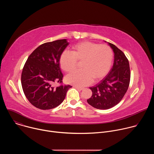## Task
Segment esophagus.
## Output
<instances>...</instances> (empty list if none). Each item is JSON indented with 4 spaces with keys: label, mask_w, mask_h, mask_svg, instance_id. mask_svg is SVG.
Segmentation results:
<instances>
[{
    "label": "esophagus",
    "mask_w": 154,
    "mask_h": 154,
    "mask_svg": "<svg viewBox=\"0 0 154 154\" xmlns=\"http://www.w3.org/2000/svg\"><path fill=\"white\" fill-rule=\"evenodd\" d=\"M76 89H77V90H80V91H81V90H83V88H81V87H79V86H74Z\"/></svg>",
    "instance_id": "1"
}]
</instances>
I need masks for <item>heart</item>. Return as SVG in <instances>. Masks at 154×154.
Returning <instances> with one entry per match:
<instances>
[{
  "mask_svg": "<svg viewBox=\"0 0 154 154\" xmlns=\"http://www.w3.org/2000/svg\"><path fill=\"white\" fill-rule=\"evenodd\" d=\"M113 58L112 49L106 45L83 41L74 45L72 51H64L60 56L61 68L66 72L72 71L77 60L82 61V69L72 72L66 77L70 84L82 87L92 83L93 79L103 78L110 70Z\"/></svg>",
  "mask_w": 154,
  "mask_h": 154,
  "instance_id": "obj_1",
  "label": "heart"
}]
</instances>
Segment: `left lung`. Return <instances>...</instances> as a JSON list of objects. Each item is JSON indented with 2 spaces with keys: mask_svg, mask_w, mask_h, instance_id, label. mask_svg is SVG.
Returning <instances> with one entry per match:
<instances>
[{
  "mask_svg": "<svg viewBox=\"0 0 154 154\" xmlns=\"http://www.w3.org/2000/svg\"><path fill=\"white\" fill-rule=\"evenodd\" d=\"M108 44L115 54L113 67L99 83L90 88L93 94L87 100L90 105L100 109H109L119 103L128 90L130 80L128 59L115 45Z\"/></svg>",
  "mask_w": 154,
  "mask_h": 154,
  "instance_id": "obj_1",
  "label": "left lung"
}]
</instances>
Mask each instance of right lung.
<instances>
[{
    "mask_svg": "<svg viewBox=\"0 0 154 154\" xmlns=\"http://www.w3.org/2000/svg\"><path fill=\"white\" fill-rule=\"evenodd\" d=\"M69 42L66 39L44 43L28 57L21 74V84L28 100L41 109H50L61 104L71 85L55 88L54 82L62 83L60 66L61 54Z\"/></svg>",
    "mask_w": 154,
    "mask_h": 154,
    "instance_id": "right-lung-1",
    "label": "right lung"
}]
</instances>
